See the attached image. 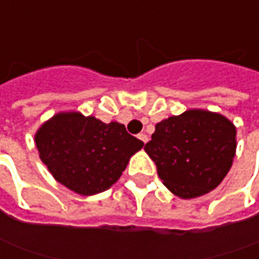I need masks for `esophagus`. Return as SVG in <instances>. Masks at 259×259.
I'll return each instance as SVG.
<instances>
[{
	"instance_id": "obj_1",
	"label": "esophagus",
	"mask_w": 259,
	"mask_h": 259,
	"mask_svg": "<svg viewBox=\"0 0 259 259\" xmlns=\"http://www.w3.org/2000/svg\"><path fill=\"white\" fill-rule=\"evenodd\" d=\"M139 139L143 142V143H147V140H149V138H147V135H145V133H140L139 135Z\"/></svg>"
}]
</instances>
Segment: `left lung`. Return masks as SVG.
<instances>
[{
  "instance_id": "1",
  "label": "left lung",
  "mask_w": 259,
  "mask_h": 259,
  "mask_svg": "<svg viewBox=\"0 0 259 259\" xmlns=\"http://www.w3.org/2000/svg\"><path fill=\"white\" fill-rule=\"evenodd\" d=\"M235 126L227 117L188 110L157 123L145 150L166 188L191 199L224 181L235 156Z\"/></svg>"
}]
</instances>
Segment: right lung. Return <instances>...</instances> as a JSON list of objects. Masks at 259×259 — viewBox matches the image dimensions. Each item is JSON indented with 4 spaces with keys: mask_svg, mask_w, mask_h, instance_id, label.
Masks as SVG:
<instances>
[{
    "mask_svg": "<svg viewBox=\"0 0 259 259\" xmlns=\"http://www.w3.org/2000/svg\"><path fill=\"white\" fill-rule=\"evenodd\" d=\"M40 159L56 181L80 195L106 191L143 142L126 127L76 112L58 113L35 135Z\"/></svg>",
    "mask_w": 259,
    "mask_h": 259,
    "instance_id": "obj_1",
    "label": "right lung"
}]
</instances>
